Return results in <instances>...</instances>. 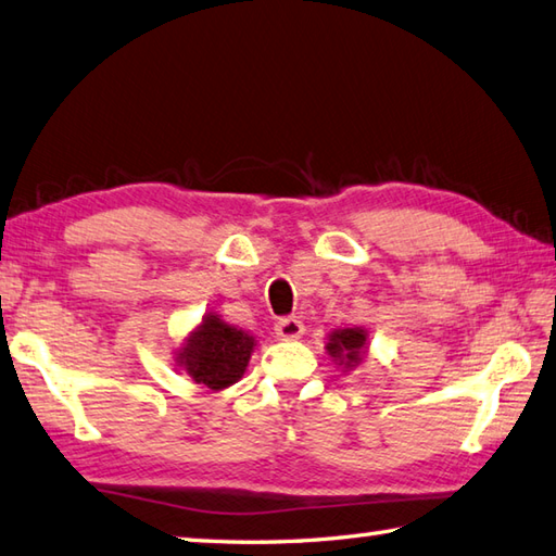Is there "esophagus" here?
I'll return each mask as SVG.
<instances>
[{
    "label": "esophagus",
    "instance_id": "1",
    "mask_svg": "<svg viewBox=\"0 0 556 556\" xmlns=\"http://www.w3.org/2000/svg\"><path fill=\"white\" fill-rule=\"evenodd\" d=\"M302 332H304V326H302V320H298V318H280L276 324V338L278 340H286V342L300 340Z\"/></svg>",
    "mask_w": 556,
    "mask_h": 556
}]
</instances>
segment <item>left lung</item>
I'll list each match as a JSON object with an SVG mask.
<instances>
[{
    "label": "left lung",
    "instance_id": "8db88e82",
    "mask_svg": "<svg viewBox=\"0 0 556 556\" xmlns=\"http://www.w3.org/2000/svg\"><path fill=\"white\" fill-rule=\"evenodd\" d=\"M366 340V328H338L328 332L326 350L330 354V359L342 366V371H352V368L364 362Z\"/></svg>",
    "mask_w": 556,
    "mask_h": 556
}]
</instances>
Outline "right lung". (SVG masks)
I'll return each mask as SVG.
<instances>
[{
    "instance_id": "right-lung-1",
    "label": "right lung",
    "mask_w": 556,
    "mask_h": 556,
    "mask_svg": "<svg viewBox=\"0 0 556 556\" xmlns=\"http://www.w3.org/2000/svg\"><path fill=\"white\" fill-rule=\"evenodd\" d=\"M254 348V336L226 324L216 312H208L176 352V366L197 386L220 392L244 376Z\"/></svg>"
}]
</instances>
